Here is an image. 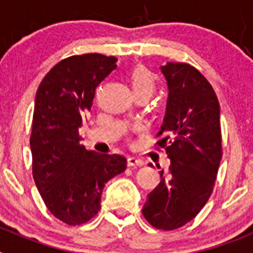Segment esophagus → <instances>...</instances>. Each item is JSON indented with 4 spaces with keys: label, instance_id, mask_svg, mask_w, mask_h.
<instances>
[{
    "label": "esophagus",
    "instance_id": "1",
    "mask_svg": "<svg viewBox=\"0 0 253 253\" xmlns=\"http://www.w3.org/2000/svg\"><path fill=\"white\" fill-rule=\"evenodd\" d=\"M143 165H144V162H143V160H140V158H138V157H129L128 158V166L129 167L143 166Z\"/></svg>",
    "mask_w": 253,
    "mask_h": 253
}]
</instances>
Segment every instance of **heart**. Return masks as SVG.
I'll use <instances>...</instances> for the list:
<instances>
[{
    "mask_svg": "<svg viewBox=\"0 0 253 253\" xmlns=\"http://www.w3.org/2000/svg\"><path fill=\"white\" fill-rule=\"evenodd\" d=\"M129 82L135 93H147L151 96L156 90V78L144 66H135L129 73Z\"/></svg>",
    "mask_w": 253,
    "mask_h": 253,
    "instance_id": "1",
    "label": "heart"
}]
</instances>
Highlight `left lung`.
<instances>
[{
  "mask_svg": "<svg viewBox=\"0 0 253 253\" xmlns=\"http://www.w3.org/2000/svg\"><path fill=\"white\" fill-rule=\"evenodd\" d=\"M169 99L157 144L171 160L169 173L147 195L142 213L157 229L173 231L193 220L213 193L222 160L220 106L211 84L195 67H161Z\"/></svg>",
  "mask_w": 253,
  "mask_h": 253,
  "instance_id": "obj_1",
  "label": "left lung"
}]
</instances>
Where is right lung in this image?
Listing matches in <instances>:
<instances>
[{"label": "right lung", "mask_w": 253, "mask_h": 253, "mask_svg": "<svg viewBox=\"0 0 253 253\" xmlns=\"http://www.w3.org/2000/svg\"><path fill=\"white\" fill-rule=\"evenodd\" d=\"M116 60L99 53L72 55L55 64L38 88L33 176L49 211L66 224L92 219L101 209L105 184L126 169L124 156L87 151L78 134L96 87L116 68Z\"/></svg>", "instance_id": "add662e5"}]
</instances>
